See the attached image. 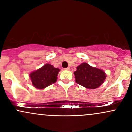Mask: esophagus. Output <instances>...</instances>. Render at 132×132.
Segmentation results:
<instances>
[{"label":"esophagus","instance_id":"esophagus-1","mask_svg":"<svg viewBox=\"0 0 132 132\" xmlns=\"http://www.w3.org/2000/svg\"><path fill=\"white\" fill-rule=\"evenodd\" d=\"M64 70H66V71H69L70 70V68L69 67H68V68H64Z\"/></svg>","mask_w":132,"mask_h":132}]
</instances>
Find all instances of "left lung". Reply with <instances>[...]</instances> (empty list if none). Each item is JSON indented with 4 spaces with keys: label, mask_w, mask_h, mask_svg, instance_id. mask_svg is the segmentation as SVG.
<instances>
[{
    "label": "left lung",
    "mask_w": 132,
    "mask_h": 132,
    "mask_svg": "<svg viewBox=\"0 0 132 132\" xmlns=\"http://www.w3.org/2000/svg\"><path fill=\"white\" fill-rule=\"evenodd\" d=\"M74 72L75 81L86 89H95L104 83L106 74L102 69L92 67L86 63H82Z\"/></svg>",
    "instance_id": "1"
}]
</instances>
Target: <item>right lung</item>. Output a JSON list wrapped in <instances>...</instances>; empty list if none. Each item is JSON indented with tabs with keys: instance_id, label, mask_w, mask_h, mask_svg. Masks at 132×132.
Wrapping results in <instances>:
<instances>
[{
	"instance_id": "right-lung-1",
	"label": "right lung",
	"mask_w": 132,
	"mask_h": 132,
	"mask_svg": "<svg viewBox=\"0 0 132 132\" xmlns=\"http://www.w3.org/2000/svg\"><path fill=\"white\" fill-rule=\"evenodd\" d=\"M60 71L59 68H54L53 65L45 64L42 68L31 72L29 77L33 87L43 89L56 82Z\"/></svg>"
}]
</instances>
